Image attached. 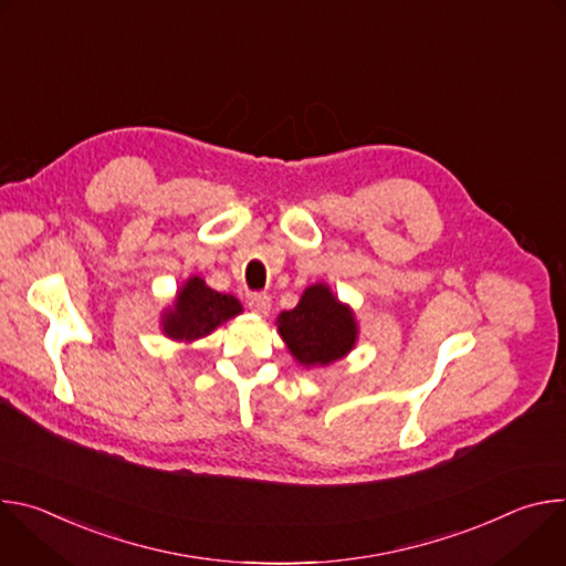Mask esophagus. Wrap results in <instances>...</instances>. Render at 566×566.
<instances>
[{
	"label": "esophagus",
	"mask_w": 566,
	"mask_h": 566,
	"mask_svg": "<svg viewBox=\"0 0 566 566\" xmlns=\"http://www.w3.org/2000/svg\"><path fill=\"white\" fill-rule=\"evenodd\" d=\"M249 306L258 315H269L271 313V297L266 293H251L249 295Z\"/></svg>",
	"instance_id": "obj_1"
}]
</instances>
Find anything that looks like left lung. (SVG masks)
I'll use <instances>...</instances> for the list:
<instances>
[{
  "label": "left lung",
  "mask_w": 566,
  "mask_h": 566,
  "mask_svg": "<svg viewBox=\"0 0 566 566\" xmlns=\"http://www.w3.org/2000/svg\"><path fill=\"white\" fill-rule=\"evenodd\" d=\"M275 325L293 360L302 367H327L345 358L360 334L354 308L340 302L325 282L306 286L297 306L282 311Z\"/></svg>",
  "instance_id": "obj_1"
}]
</instances>
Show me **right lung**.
Instances as JSON below:
<instances>
[{
	"mask_svg": "<svg viewBox=\"0 0 566 566\" xmlns=\"http://www.w3.org/2000/svg\"><path fill=\"white\" fill-rule=\"evenodd\" d=\"M241 311L244 306L234 295L219 293L203 277L190 275L177 291L172 304L160 311V332L170 340L192 345Z\"/></svg>",
	"mask_w": 566,
	"mask_h": 566,
	"instance_id": "1",
	"label": "right lung"
}]
</instances>
